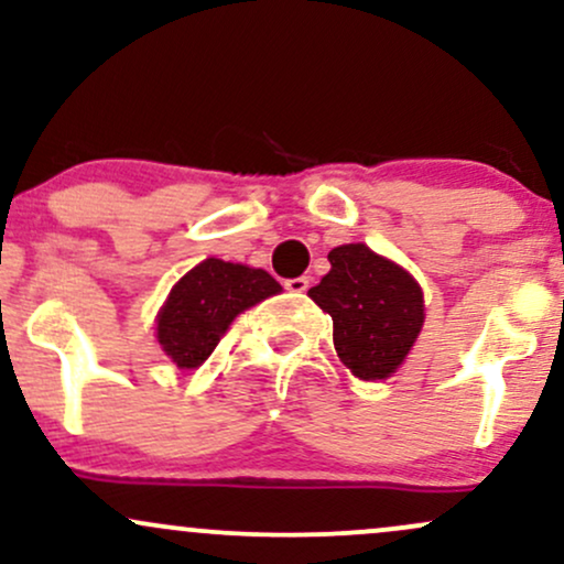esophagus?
I'll list each match as a JSON object with an SVG mask.
<instances>
[{"instance_id": "obj_1", "label": "esophagus", "mask_w": 564, "mask_h": 564, "mask_svg": "<svg viewBox=\"0 0 564 564\" xmlns=\"http://www.w3.org/2000/svg\"><path fill=\"white\" fill-rule=\"evenodd\" d=\"M286 289H289V291H294V294H304V291L310 289V278H307V275L289 278V281H286Z\"/></svg>"}]
</instances>
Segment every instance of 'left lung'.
<instances>
[{
	"label": "left lung",
	"mask_w": 564,
	"mask_h": 564,
	"mask_svg": "<svg viewBox=\"0 0 564 564\" xmlns=\"http://www.w3.org/2000/svg\"><path fill=\"white\" fill-rule=\"evenodd\" d=\"M328 262L307 294L332 315L336 355L358 379L392 377L424 326L422 286L366 243L336 246Z\"/></svg>",
	"instance_id": "1"
}]
</instances>
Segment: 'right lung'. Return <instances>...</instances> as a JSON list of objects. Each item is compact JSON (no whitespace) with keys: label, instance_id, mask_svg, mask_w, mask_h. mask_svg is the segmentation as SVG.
I'll return each mask as SVG.
<instances>
[{"label":"right lung","instance_id":"obj_1","mask_svg":"<svg viewBox=\"0 0 564 564\" xmlns=\"http://www.w3.org/2000/svg\"><path fill=\"white\" fill-rule=\"evenodd\" d=\"M281 291L260 268L209 257L174 283L156 318L159 345L177 368H198L238 313Z\"/></svg>","mask_w":564,"mask_h":564}]
</instances>
